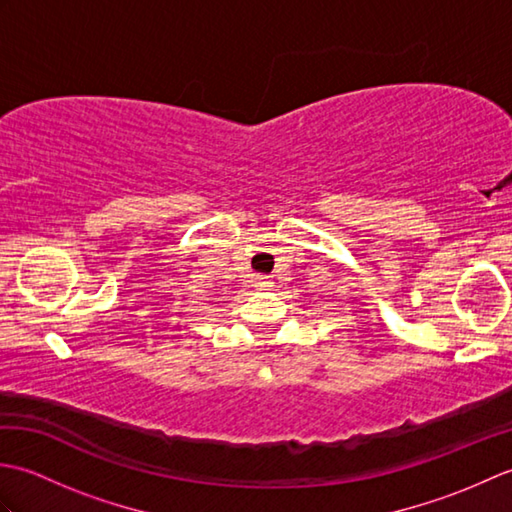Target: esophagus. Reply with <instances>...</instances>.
Here are the masks:
<instances>
[{"mask_svg":"<svg viewBox=\"0 0 512 512\" xmlns=\"http://www.w3.org/2000/svg\"><path fill=\"white\" fill-rule=\"evenodd\" d=\"M255 288H259V290L273 288V279H270L268 275H257V277H255Z\"/></svg>","mask_w":512,"mask_h":512,"instance_id":"esophagus-1","label":"esophagus"}]
</instances>
